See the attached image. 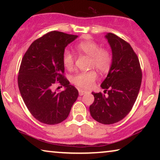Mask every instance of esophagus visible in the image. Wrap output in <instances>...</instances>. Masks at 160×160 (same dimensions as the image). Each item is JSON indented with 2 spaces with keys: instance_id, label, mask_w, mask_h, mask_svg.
Instances as JSON below:
<instances>
[{
  "instance_id": "esophagus-1",
  "label": "esophagus",
  "mask_w": 160,
  "mask_h": 160,
  "mask_svg": "<svg viewBox=\"0 0 160 160\" xmlns=\"http://www.w3.org/2000/svg\"><path fill=\"white\" fill-rule=\"evenodd\" d=\"M78 93H79V95H84V94H86L87 93V91H84V90H83V89H78Z\"/></svg>"
}]
</instances>
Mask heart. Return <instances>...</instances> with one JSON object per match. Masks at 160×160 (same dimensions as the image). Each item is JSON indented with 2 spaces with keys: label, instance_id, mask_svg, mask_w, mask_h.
<instances>
[{
  "label": "heart",
  "instance_id": "obj_1",
  "mask_svg": "<svg viewBox=\"0 0 160 160\" xmlns=\"http://www.w3.org/2000/svg\"><path fill=\"white\" fill-rule=\"evenodd\" d=\"M76 49L78 53L86 54L90 57V67L95 68L101 73H106L111 68L112 64V54L107 49H102L95 41L84 40L76 46ZM62 60L63 65L68 70H72L74 67L75 58L69 50H65L62 53ZM98 74L95 71L78 72L71 77V82L76 86L82 89H89L92 87L97 79Z\"/></svg>",
  "mask_w": 160,
  "mask_h": 160
}]
</instances>
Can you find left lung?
Returning <instances> with one entry per match:
<instances>
[{
    "label": "left lung",
    "mask_w": 160,
    "mask_h": 160,
    "mask_svg": "<svg viewBox=\"0 0 160 160\" xmlns=\"http://www.w3.org/2000/svg\"><path fill=\"white\" fill-rule=\"evenodd\" d=\"M106 38L112 51V64L100 85L104 94L92 92L95 100L89 111L97 122L111 124L123 119L132 109L141 85L142 71L130 43L111 32Z\"/></svg>",
    "instance_id": "left-lung-1"
}]
</instances>
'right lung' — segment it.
Segmentation results:
<instances>
[{"label":"right lung","instance_id":"obj_1","mask_svg":"<svg viewBox=\"0 0 160 160\" xmlns=\"http://www.w3.org/2000/svg\"><path fill=\"white\" fill-rule=\"evenodd\" d=\"M52 31L31 43L22 60L18 86L28 111L39 122L57 124L67 119L78 92L65 77L62 57L65 48L77 38ZM59 82L66 89L53 90Z\"/></svg>","mask_w":160,"mask_h":160}]
</instances>
